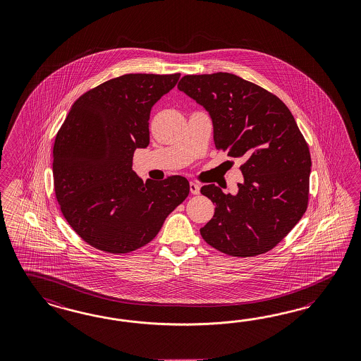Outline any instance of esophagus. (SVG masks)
I'll list each match as a JSON object with an SVG mask.
<instances>
[{
    "instance_id": "obj_1",
    "label": "esophagus",
    "mask_w": 361,
    "mask_h": 361,
    "mask_svg": "<svg viewBox=\"0 0 361 361\" xmlns=\"http://www.w3.org/2000/svg\"><path fill=\"white\" fill-rule=\"evenodd\" d=\"M190 191H191V194L197 195L200 192V185L195 183V182H190Z\"/></svg>"
}]
</instances>
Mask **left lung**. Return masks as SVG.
<instances>
[{
	"instance_id": "8db88e82",
	"label": "left lung",
	"mask_w": 361,
	"mask_h": 361,
	"mask_svg": "<svg viewBox=\"0 0 361 361\" xmlns=\"http://www.w3.org/2000/svg\"><path fill=\"white\" fill-rule=\"evenodd\" d=\"M178 90L209 114L217 150L244 161L235 195L202 187L215 215L200 235L233 257L268 252L295 227L309 202L311 157L293 114L277 96L233 73L185 75Z\"/></svg>"
}]
</instances>
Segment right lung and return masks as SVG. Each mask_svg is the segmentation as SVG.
<instances>
[{
  "label": "right lung",
  "mask_w": 361,
  "mask_h": 361,
  "mask_svg": "<svg viewBox=\"0 0 361 361\" xmlns=\"http://www.w3.org/2000/svg\"><path fill=\"white\" fill-rule=\"evenodd\" d=\"M180 73H128L73 103L54 144L52 174L63 216L91 247L128 253L150 243L190 192L185 176L144 182L132 169L149 146L150 111Z\"/></svg>",
  "instance_id": "right-lung-1"
}]
</instances>
